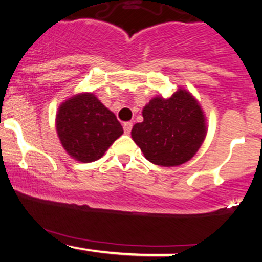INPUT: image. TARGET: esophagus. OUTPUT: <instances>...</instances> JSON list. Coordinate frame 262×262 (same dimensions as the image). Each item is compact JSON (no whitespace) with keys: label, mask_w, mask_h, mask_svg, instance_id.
<instances>
[{"label":"esophagus","mask_w":262,"mask_h":262,"mask_svg":"<svg viewBox=\"0 0 262 262\" xmlns=\"http://www.w3.org/2000/svg\"><path fill=\"white\" fill-rule=\"evenodd\" d=\"M132 128H133V123H132V122H125L124 124H123V129H124V133H127V134L130 133Z\"/></svg>","instance_id":"obj_1"}]
</instances>
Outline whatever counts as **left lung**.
<instances>
[{
    "label": "left lung",
    "instance_id": "obj_1",
    "mask_svg": "<svg viewBox=\"0 0 262 262\" xmlns=\"http://www.w3.org/2000/svg\"><path fill=\"white\" fill-rule=\"evenodd\" d=\"M132 138L146 160L164 167L191 160L206 139L207 119L197 98L180 87L169 98L155 96L143 108Z\"/></svg>",
    "mask_w": 262,
    "mask_h": 262
}]
</instances>
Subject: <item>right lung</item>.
Masks as SVG:
<instances>
[{
  "mask_svg": "<svg viewBox=\"0 0 262 262\" xmlns=\"http://www.w3.org/2000/svg\"><path fill=\"white\" fill-rule=\"evenodd\" d=\"M62 148L80 162L101 159L123 134L121 123L92 92H80L60 104L55 118Z\"/></svg>",
  "mask_w": 262,
  "mask_h": 262,
  "instance_id": "1",
  "label": "right lung"
}]
</instances>
